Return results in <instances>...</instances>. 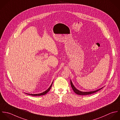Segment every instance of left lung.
Returning <instances> with one entry per match:
<instances>
[{
  "label": "left lung",
  "mask_w": 120,
  "mask_h": 120,
  "mask_svg": "<svg viewBox=\"0 0 120 120\" xmlns=\"http://www.w3.org/2000/svg\"><path fill=\"white\" fill-rule=\"evenodd\" d=\"M71 86L73 89V90L74 91V92L77 94L78 95H89V94H93L94 93H95L96 92H97L98 91H100V90H101L102 88H101L98 90L94 91H91V92H82L80 91H79V90H78L77 88H76V87L74 86V85H73L71 81Z\"/></svg>",
  "instance_id": "1"
}]
</instances>
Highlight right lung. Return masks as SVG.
<instances>
[{
	"label": "right lung",
	"instance_id": "1",
	"mask_svg": "<svg viewBox=\"0 0 120 120\" xmlns=\"http://www.w3.org/2000/svg\"><path fill=\"white\" fill-rule=\"evenodd\" d=\"M52 84H53V82H52V83L51 84V85H50V86H49V87L46 91H45V92H43V93H41V94H27L30 95H32V96H41V95H45V94H46L50 90V89H51V86H52Z\"/></svg>",
	"mask_w": 120,
	"mask_h": 120
}]
</instances>
